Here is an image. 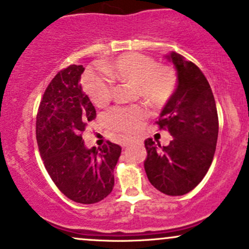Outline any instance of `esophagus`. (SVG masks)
<instances>
[{
    "instance_id": "esophagus-1",
    "label": "esophagus",
    "mask_w": 249,
    "mask_h": 249,
    "mask_svg": "<svg viewBox=\"0 0 249 249\" xmlns=\"http://www.w3.org/2000/svg\"><path fill=\"white\" fill-rule=\"evenodd\" d=\"M131 143H132V140H126V141H125L124 143H123V145H124V146H127V145L131 144Z\"/></svg>"
}]
</instances>
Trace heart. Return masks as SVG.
<instances>
[{"label": "heart", "mask_w": 249, "mask_h": 249, "mask_svg": "<svg viewBox=\"0 0 249 249\" xmlns=\"http://www.w3.org/2000/svg\"><path fill=\"white\" fill-rule=\"evenodd\" d=\"M104 72L88 71L83 86L94 104L104 106L109 101L112 80L129 81L137 86L140 95L151 106H160L168 101L177 86L174 70L158 65L155 59L142 53H125L103 67ZM145 117V109L140 106L118 107L109 114V122L120 131H135Z\"/></svg>", "instance_id": "b5f03b06"}]
</instances>
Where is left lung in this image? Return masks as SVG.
Listing matches in <instances>:
<instances>
[{
    "instance_id": "1",
    "label": "left lung",
    "mask_w": 249,
    "mask_h": 249,
    "mask_svg": "<svg viewBox=\"0 0 249 249\" xmlns=\"http://www.w3.org/2000/svg\"><path fill=\"white\" fill-rule=\"evenodd\" d=\"M166 58L177 69L178 86L158 124L168 129L173 140L167 146L145 140L144 169L160 192L182 196L197 186L210 168L218 137V116L213 90L199 68L177 52Z\"/></svg>"
}]
</instances>
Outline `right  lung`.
Wrapping results in <instances>:
<instances>
[{"instance_id": "obj_1", "label": "right lung", "mask_w": 249, "mask_h": 249, "mask_svg": "<svg viewBox=\"0 0 249 249\" xmlns=\"http://www.w3.org/2000/svg\"><path fill=\"white\" fill-rule=\"evenodd\" d=\"M83 65L72 64L50 82L36 114V142L52 181L69 199L81 204L103 200L114 186V167L122 148L107 142L88 149L82 140L95 107L80 85Z\"/></svg>"}]
</instances>
